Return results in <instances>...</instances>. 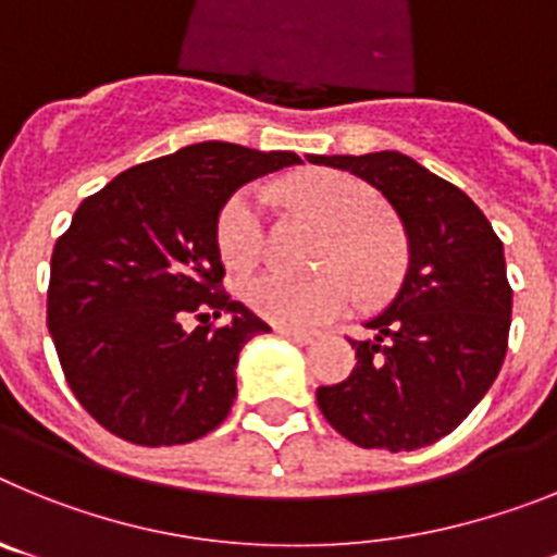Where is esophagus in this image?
Segmentation results:
<instances>
[{
    "label": "esophagus",
    "mask_w": 557,
    "mask_h": 557,
    "mask_svg": "<svg viewBox=\"0 0 557 557\" xmlns=\"http://www.w3.org/2000/svg\"><path fill=\"white\" fill-rule=\"evenodd\" d=\"M275 332L284 334V337L295 339V343H301V346H309L318 339V332H307V329H293V326H275Z\"/></svg>",
    "instance_id": "1"
}]
</instances>
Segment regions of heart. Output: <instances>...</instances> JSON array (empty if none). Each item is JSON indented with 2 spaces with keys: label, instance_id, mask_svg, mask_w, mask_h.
Here are the masks:
<instances>
[{
  "label": "heart",
  "instance_id": "b5f03b06",
  "mask_svg": "<svg viewBox=\"0 0 557 557\" xmlns=\"http://www.w3.org/2000/svg\"><path fill=\"white\" fill-rule=\"evenodd\" d=\"M289 198L332 228L323 264L347 273L329 270L314 278H293L284 273L250 275L239 287L250 312L278 326H321L357 309L355 281L368 301H379L398 287L407 268L405 234L385 218V200L371 184L346 172H321L289 186ZM214 243L231 270H248L262 259L268 243V200L262 189L248 186L231 195L220 211Z\"/></svg>",
  "mask_w": 557,
  "mask_h": 557
}]
</instances>
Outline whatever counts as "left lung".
I'll return each instance as SVG.
<instances>
[{"mask_svg":"<svg viewBox=\"0 0 557 557\" xmlns=\"http://www.w3.org/2000/svg\"><path fill=\"white\" fill-rule=\"evenodd\" d=\"M368 181L396 209L410 268L396 301L351 339L357 366L318 387L329 424L362 449L412 451L462 424L505 362L513 289L480 206L401 152L309 156Z\"/></svg>","mask_w":557,"mask_h":557,"instance_id":"1","label":"left lung"}]
</instances>
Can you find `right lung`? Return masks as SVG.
<instances>
[{"mask_svg":"<svg viewBox=\"0 0 557 557\" xmlns=\"http://www.w3.org/2000/svg\"><path fill=\"white\" fill-rule=\"evenodd\" d=\"M301 164L295 152L203 141L131 166L77 206L49 264L47 326L86 412L136 446L209 435L236 398V357L270 332L223 289L214 231L248 181ZM232 321L195 333L186 313Z\"/></svg>","mask_w":557,"mask_h":557,"instance_id":"right-lung-1","label":"right lung"}]
</instances>
